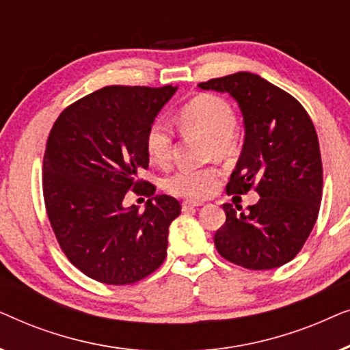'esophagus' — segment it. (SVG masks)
Wrapping results in <instances>:
<instances>
[{"instance_id": "1", "label": "esophagus", "mask_w": 350, "mask_h": 350, "mask_svg": "<svg viewBox=\"0 0 350 350\" xmlns=\"http://www.w3.org/2000/svg\"><path fill=\"white\" fill-rule=\"evenodd\" d=\"M200 202H193V200H185L183 204H181V210H183V212H191V210H194V208H198V207H200Z\"/></svg>"}]
</instances>
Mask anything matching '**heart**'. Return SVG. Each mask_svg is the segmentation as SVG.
Segmentation results:
<instances>
[{
	"mask_svg": "<svg viewBox=\"0 0 350 350\" xmlns=\"http://www.w3.org/2000/svg\"><path fill=\"white\" fill-rule=\"evenodd\" d=\"M176 124L183 132L208 135V156H229L236 150V113L219 95L200 94L191 98L176 113ZM174 131L164 119H156L148 127L145 148L154 164H169L174 154ZM218 176L219 170L215 167H178L165 176L164 188L176 198L199 200L212 193Z\"/></svg>",
	"mask_w": 350,
	"mask_h": 350,
	"instance_id": "heart-1",
	"label": "heart"
}]
</instances>
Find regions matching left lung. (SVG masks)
Masks as SVG:
<instances>
[{
    "mask_svg": "<svg viewBox=\"0 0 350 350\" xmlns=\"http://www.w3.org/2000/svg\"><path fill=\"white\" fill-rule=\"evenodd\" d=\"M200 89L228 92L245 122V143L226 185L228 194L255 189L260 200L237 213L223 204L226 221L215 232L224 260L245 269H274L293 260L317 221L323 169L317 132L303 105L261 76L208 79Z\"/></svg>",
    "mask_w": 350,
    "mask_h": 350,
    "instance_id": "left-lung-1",
    "label": "left lung"
}]
</instances>
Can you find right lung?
<instances>
[{
	"mask_svg": "<svg viewBox=\"0 0 350 350\" xmlns=\"http://www.w3.org/2000/svg\"><path fill=\"white\" fill-rule=\"evenodd\" d=\"M174 85H107L66 107L46 142L42 196L57 242L73 266L108 285H131L165 260L175 198L154 194L145 137ZM129 190L148 195L140 213L126 209Z\"/></svg>",
	"mask_w": 350,
	"mask_h": 350,
	"instance_id": "obj_1",
	"label": "right lung"
}]
</instances>
